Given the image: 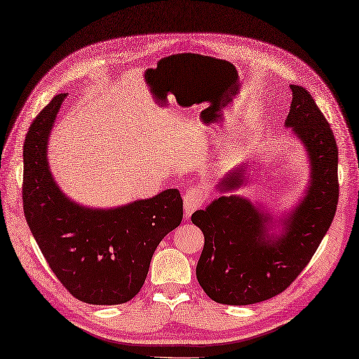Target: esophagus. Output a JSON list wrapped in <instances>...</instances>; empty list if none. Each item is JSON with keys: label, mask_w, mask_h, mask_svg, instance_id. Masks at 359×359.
I'll use <instances>...</instances> for the list:
<instances>
[{"label": "esophagus", "mask_w": 359, "mask_h": 359, "mask_svg": "<svg viewBox=\"0 0 359 359\" xmlns=\"http://www.w3.org/2000/svg\"><path fill=\"white\" fill-rule=\"evenodd\" d=\"M203 202H205V193L201 189L185 190L182 197L185 218H190L191 214L203 205Z\"/></svg>", "instance_id": "esophagus-1"}]
</instances>
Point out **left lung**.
<instances>
[{
    "mask_svg": "<svg viewBox=\"0 0 359 359\" xmlns=\"http://www.w3.org/2000/svg\"><path fill=\"white\" fill-rule=\"evenodd\" d=\"M292 101L285 126L302 140L311 162L303 201L273 233L267 212L241 196H221L191 215L205 236L196 267L201 287L221 304L245 306L285 291L316 252L334 218L339 202V150L327 118L312 95L291 84ZM246 182L242 166L221 180L219 191Z\"/></svg>",
    "mask_w": 359,
    "mask_h": 359,
    "instance_id": "left-lung-1",
    "label": "left lung"
}]
</instances>
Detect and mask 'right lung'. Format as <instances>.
Returning <instances> with one entry per match:
<instances>
[{
	"instance_id": "right-lung-1",
	"label": "right lung",
	"mask_w": 359,
	"mask_h": 359,
	"mask_svg": "<svg viewBox=\"0 0 359 359\" xmlns=\"http://www.w3.org/2000/svg\"><path fill=\"white\" fill-rule=\"evenodd\" d=\"M67 93L35 117L23 144V212L48 267L69 294L89 304H121L142 288L151 257L182 219V199L168 189L113 209L81 206L60 191L47 141Z\"/></svg>"
}]
</instances>
